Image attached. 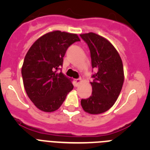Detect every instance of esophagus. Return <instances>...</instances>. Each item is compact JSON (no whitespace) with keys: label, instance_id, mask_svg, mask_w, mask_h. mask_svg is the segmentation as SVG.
Wrapping results in <instances>:
<instances>
[{"label":"esophagus","instance_id":"1","mask_svg":"<svg viewBox=\"0 0 150 150\" xmlns=\"http://www.w3.org/2000/svg\"><path fill=\"white\" fill-rule=\"evenodd\" d=\"M82 80L81 79H74V86H77L79 84V83H81Z\"/></svg>","mask_w":150,"mask_h":150}]
</instances>
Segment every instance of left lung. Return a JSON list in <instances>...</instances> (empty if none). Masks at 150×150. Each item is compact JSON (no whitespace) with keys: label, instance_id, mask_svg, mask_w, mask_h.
<instances>
[{"label":"left lung","instance_id":"1","mask_svg":"<svg viewBox=\"0 0 150 150\" xmlns=\"http://www.w3.org/2000/svg\"><path fill=\"white\" fill-rule=\"evenodd\" d=\"M90 50L91 67L96 72L91 76V95L82 99L83 109L90 114H100L112 107L121 92L124 70L121 57L110 41L95 33L80 34Z\"/></svg>","mask_w":150,"mask_h":150}]
</instances>
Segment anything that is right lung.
I'll list each match as a JSON object with an SVG mask.
<instances>
[{
	"label": "right lung",
	"instance_id": "obj_1",
	"mask_svg": "<svg viewBox=\"0 0 150 150\" xmlns=\"http://www.w3.org/2000/svg\"><path fill=\"white\" fill-rule=\"evenodd\" d=\"M76 41H80L77 34L54 30L37 40L25 57L24 87L30 100L43 112L59 109L74 88L71 79L58 71L67 48Z\"/></svg>",
	"mask_w": 150,
	"mask_h": 150
}]
</instances>
